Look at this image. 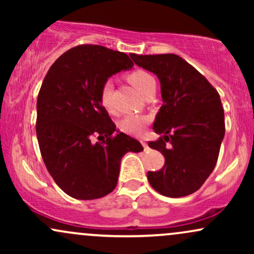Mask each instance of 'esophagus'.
<instances>
[{
    "label": "esophagus",
    "mask_w": 254,
    "mask_h": 254,
    "mask_svg": "<svg viewBox=\"0 0 254 254\" xmlns=\"http://www.w3.org/2000/svg\"><path fill=\"white\" fill-rule=\"evenodd\" d=\"M141 143H142V145H143L144 150H149V147H148V144L145 143V141H144V139H141Z\"/></svg>",
    "instance_id": "34e87169"
}]
</instances>
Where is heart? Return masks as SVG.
Masks as SVG:
<instances>
[{"label": "heart", "instance_id": "obj_1", "mask_svg": "<svg viewBox=\"0 0 254 254\" xmlns=\"http://www.w3.org/2000/svg\"><path fill=\"white\" fill-rule=\"evenodd\" d=\"M127 81L132 84L135 88L144 95L150 88L156 86L155 78H154L149 72L144 70H133L127 74ZM112 92H113V83L111 80L105 81L100 89V103L104 106V109L107 111H112ZM147 118L139 115H129L124 117L119 122V127L124 132L133 133L138 135L143 131L144 127L147 125Z\"/></svg>", "mask_w": 254, "mask_h": 254}]
</instances>
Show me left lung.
<instances>
[{
    "label": "left lung",
    "mask_w": 254,
    "mask_h": 254,
    "mask_svg": "<svg viewBox=\"0 0 254 254\" xmlns=\"http://www.w3.org/2000/svg\"><path fill=\"white\" fill-rule=\"evenodd\" d=\"M136 65L155 74L162 106L153 130L162 135L149 147L161 151L165 165L148 172L154 190L167 197L196 192L214 171L224 137V112L217 90L174 54H130Z\"/></svg>",
    "instance_id": "obj_1"
}]
</instances>
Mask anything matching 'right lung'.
<instances>
[{
    "label": "right lung",
    "mask_w": 254,
    "mask_h": 254,
    "mask_svg": "<svg viewBox=\"0 0 254 254\" xmlns=\"http://www.w3.org/2000/svg\"><path fill=\"white\" fill-rule=\"evenodd\" d=\"M127 55L100 45H80L57 58L37 99V138L55 183L76 199L101 198L115 190L121 161L143 147L116 127L100 103L105 81L132 69ZM99 134L103 142L93 144Z\"/></svg>",
    "instance_id": "right-lung-1"
}]
</instances>
